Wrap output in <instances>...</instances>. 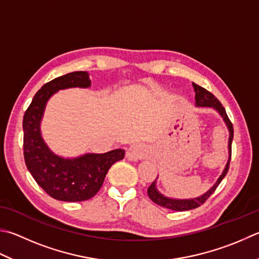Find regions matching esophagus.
Segmentation results:
<instances>
[{
  "instance_id": "obj_1",
  "label": "esophagus",
  "mask_w": 259,
  "mask_h": 259,
  "mask_svg": "<svg viewBox=\"0 0 259 259\" xmlns=\"http://www.w3.org/2000/svg\"><path fill=\"white\" fill-rule=\"evenodd\" d=\"M146 154V150L142 144L140 143H135L133 145H131L127 152H126V158L128 160H139V159H142L145 157Z\"/></svg>"
}]
</instances>
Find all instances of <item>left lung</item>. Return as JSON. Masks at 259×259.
<instances>
[{
  "instance_id": "1",
  "label": "left lung",
  "mask_w": 259,
  "mask_h": 259,
  "mask_svg": "<svg viewBox=\"0 0 259 259\" xmlns=\"http://www.w3.org/2000/svg\"><path fill=\"white\" fill-rule=\"evenodd\" d=\"M193 85H194L195 92H196V95H195L196 105L204 106V107H213V108H215L219 113L221 114L224 121L227 123L228 128H229V131H230V138H229V152H230V159H229L228 163L226 165V169H224V171L220 176V178H219L217 184L214 185V186L209 189L206 194H204L201 197L193 198V199H171V198L162 196V195L158 192L157 188H155L154 182L151 184L148 188V195L151 198V201L154 202L155 204H158V205H160V206H163V207L169 208V209H174V211H188V209L196 208L198 206H201L202 204L205 203L207 201V198L211 196L214 192H215V189L222 182V179L226 177L229 167H230V161H231V143H232V139H233V126H232L231 120L229 119V117L226 113V109H224V107L222 106L221 102L219 101L217 97L213 94H211V92L207 91L206 89H204L203 87L198 85L196 83H194Z\"/></svg>"
}]
</instances>
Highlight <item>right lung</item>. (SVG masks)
<instances>
[{
  "mask_svg": "<svg viewBox=\"0 0 259 259\" xmlns=\"http://www.w3.org/2000/svg\"><path fill=\"white\" fill-rule=\"evenodd\" d=\"M90 84L89 75L83 71L56 77L37 91L23 116L24 162L39 186L58 201L82 202L94 197L104 184L109 168L125 154L124 150L117 149L70 160L57 157L44 143L39 124L50 97L57 90Z\"/></svg>",
  "mask_w": 259,
  "mask_h": 259,
  "instance_id": "1",
  "label": "right lung"
}]
</instances>
